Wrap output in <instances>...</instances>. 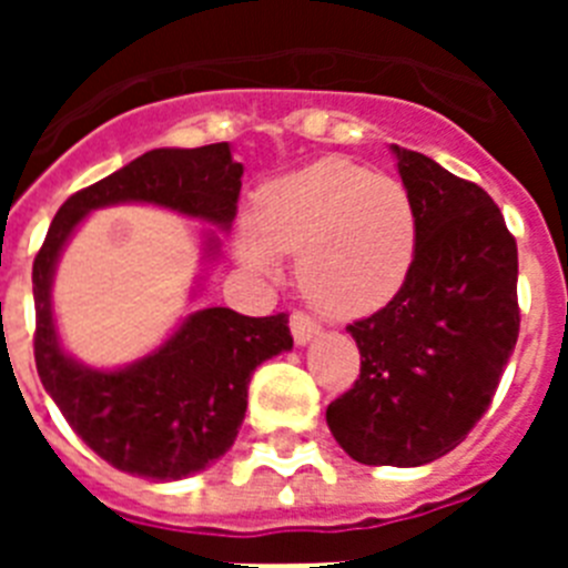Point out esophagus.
Returning a JSON list of instances; mask_svg holds the SVG:
<instances>
[{
    "label": "esophagus",
    "mask_w": 568,
    "mask_h": 568,
    "mask_svg": "<svg viewBox=\"0 0 568 568\" xmlns=\"http://www.w3.org/2000/svg\"><path fill=\"white\" fill-rule=\"evenodd\" d=\"M290 333H293L295 344H298V346H307L310 341L318 338L321 327H318V324H315L313 318H310V315L293 313V318H290Z\"/></svg>",
    "instance_id": "esophagus-1"
}]
</instances>
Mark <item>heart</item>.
Wrapping results in <instances>:
<instances>
[{"mask_svg": "<svg viewBox=\"0 0 568 568\" xmlns=\"http://www.w3.org/2000/svg\"><path fill=\"white\" fill-rule=\"evenodd\" d=\"M241 264L275 278L281 253L298 255V287L329 318L386 307L413 273L418 210L393 175L321 159L264 187L239 222Z\"/></svg>", "mask_w": 568, "mask_h": 568, "instance_id": "1", "label": "heart"}]
</instances>
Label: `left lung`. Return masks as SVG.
Listing matches in <instances>:
<instances>
[{
  "label": "left lung",
  "mask_w": 568,
  "mask_h": 568,
  "mask_svg": "<svg viewBox=\"0 0 568 568\" xmlns=\"http://www.w3.org/2000/svg\"><path fill=\"white\" fill-rule=\"evenodd\" d=\"M418 210L413 273L384 310L346 327L361 353L327 426L366 466H424L489 409L518 341V244L498 204L429 155L393 144Z\"/></svg>",
  "instance_id": "left-lung-1"
}]
</instances>
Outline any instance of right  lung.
I'll return each mask as SVG.
<instances>
[{
  "label": "right lung",
  "mask_w": 568,
  "mask_h": 568,
  "mask_svg": "<svg viewBox=\"0 0 568 568\" xmlns=\"http://www.w3.org/2000/svg\"><path fill=\"white\" fill-rule=\"evenodd\" d=\"M244 164L227 142L204 148H159L128 168L70 195L33 261L37 369L70 429L115 469L148 480H182L204 471L233 446L255 366L293 349L290 318H250L227 307H204L155 346L122 366H90L70 355L53 313V278L68 241L93 210L153 204L210 224L202 233V293L210 264L222 255L219 230L235 219Z\"/></svg>",
  "instance_id": "right-lung-1"
}]
</instances>
